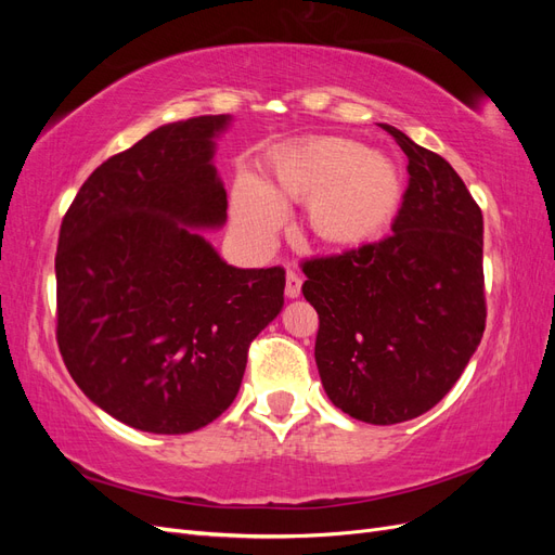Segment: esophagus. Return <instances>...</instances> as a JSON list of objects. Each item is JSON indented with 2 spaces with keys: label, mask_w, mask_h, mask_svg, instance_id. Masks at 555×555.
Returning a JSON list of instances; mask_svg holds the SVG:
<instances>
[{
  "label": "esophagus",
  "mask_w": 555,
  "mask_h": 555,
  "mask_svg": "<svg viewBox=\"0 0 555 555\" xmlns=\"http://www.w3.org/2000/svg\"><path fill=\"white\" fill-rule=\"evenodd\" d=\"M300 284H304V280H300L298 273L289 271L287 273V287H284V294H287V298H298L300 296Z\"/></svg>",
  "instance_id": "34e87169"
}]
</instances>
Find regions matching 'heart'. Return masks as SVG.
<instances>
[{"instance_id":"1","label":"heart","mask_w":555,"mask_h":555,"mask_svg":"<svg viewBox=\"0 0 555 555\" xmlns=\"http://www.w3.org/2000/svg\"><path fill=\"white\" fill-rule=\"evenodd\" d=\"M402 196L405 180L391 157L351 139L312 137L275 150L263 180H238L233 220L245 236L263 238L282 222V206L308 201L310 238L328 249H357L391 229Z\"/></svg>"}]
</instances>
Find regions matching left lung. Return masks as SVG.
<instances>
[{
	"label": "left lung",
	"instance_id": "1",
	"mask_svg": "<svg viewBox=\"0 0 555 555\" xmlns=\"http://www.w3.org/2000/svg\"><path fill=\"white\" fill-rule=\"evenodd\" d=\"M382 127L410 162L393 233L306 261L304 296L319 314L314 361L333 405L391 426L438 405L481 343L483 220L447 159Z\"/></svg>",
	"mask_w": 555,
	"mask_h": 555
}]
</instances>
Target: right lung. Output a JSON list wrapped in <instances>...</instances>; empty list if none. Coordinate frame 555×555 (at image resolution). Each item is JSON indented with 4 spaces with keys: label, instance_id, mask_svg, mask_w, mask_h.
<instances>
[{
    "label": "right lung",
    "instance_id": "obj_1",
    "mask_svg": "<svg viewBox=\"0 0 555 555\" xmlns=\"http://www.w3.org/2000/svg\"><path fill=\"white\" fill-rule=\"evenodd\" d=\"M231 115L162 125L82 182L57 257V345L96 408L157 435L215 422L249 343L284 306V271L227 263L201 229L227 222L215 139Z\"/></svg>",
    "mask_w": 555,
    "mask_h": 555
}]
</instances>
